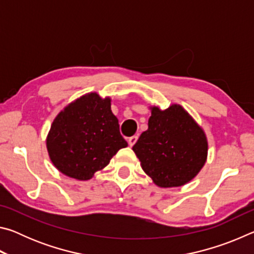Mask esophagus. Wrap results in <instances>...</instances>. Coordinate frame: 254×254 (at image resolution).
<instances>
[{
	"instance_id": "esophagus-1",
	"label": "esophagus",
	"mask_w": 254,
	"mask_h": 254,
	"mask_svg": "<svg viewBox=\"0 0 254 254\" xmlns=\"http://www.w3.org/2000/svg\"><path fill=\"white\" fill-rule=\"evenodd\" d=\"M137 141V136L136 135H134V136H131L130 139L127 140V142H128V145H130V147H133V145L135 144V142Z\"/></svg>"
}]
</instances>
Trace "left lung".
Returning a JSON list of instances; mask_svg holds the SVG:
<instances>
[{
    "mask_svg": "<svg viewBox=\"0 0 254 254\" xmlns=\"http://www.w3.org/2000/svg\"><path fill=\"white\" fill-rule=\"evenodd\" d=\"M149 109L148 130L132 150L158 187L184 186L198 175L207 160V137L182 105L171 104L163 111L158 106Z\"/></svg>",
    "mask_w": 254,
    "mask_h": 254,
    "instance_id": "8db88e82",
    "label": "left lung"
}]
</instances>
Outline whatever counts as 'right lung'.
<instances>
[{
  "mask_svg": "<svg viewBox=\"0 0 254 254\" xmlns=\"http://www.w3.org/2000/svg\"><path fill=\"white\" fill-rule=\"evenodd\" d=\"M111 97L91 92L66 105L55 118L46 139L51 162L60 173L89 180L109 165L127 142L120 134Z\"/></svg>",
  "mask_w": 254,
  "mask_h": 254,
  "instance_id": "add662e5",
  "label": "right lung"
}]
</instances>
